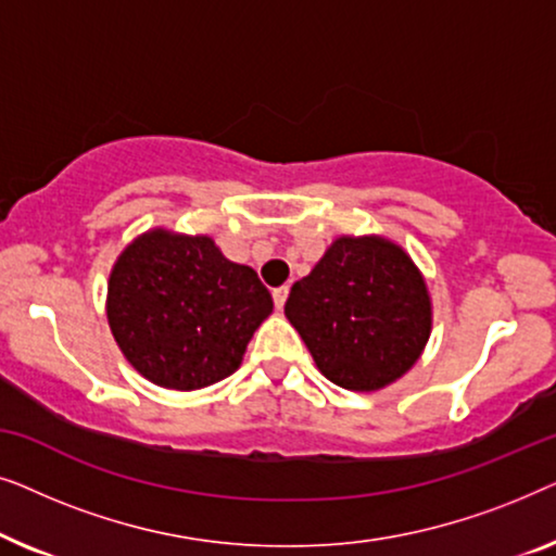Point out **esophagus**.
<instances>
[{"mask_svg":"<svg viewBox=\"0 0 556 556\" xmlns=\"http://www.w3.org/2000/svg\"><path fill=\"white\" fill-rule=\"evenodd\" d=\"M286 299H288V286H280L273 291V301H276V308L280 311L286 306Z\"/></svg>","mask_w":556,"mask_h":556,"instance_id":"1","label":"esophagus"}]
</instances>
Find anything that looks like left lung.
<instances>
[{
  "mask_svg": "<svg viewBox=\"0 0 556 556\" xmlns=\"http://www.w3.org/2000/svg\"><path fill=\"white\" fill-rule=\"evenodd\" d=\"M286 318L326 379L352 392H377L422 356L432 301L405 248L384 235H341L293 283Z\"/></svg>",
  "mask_w": 556,
  "mask_h": 556,
  "instance_id": "1",
  "label": "left lung"
}]
</instances>
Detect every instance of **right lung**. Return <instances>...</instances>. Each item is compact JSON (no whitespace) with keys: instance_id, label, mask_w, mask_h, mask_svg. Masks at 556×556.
Wrapping results in <instances>:
<instances>
[{"instance_id":"right-lung-1","label":"right lung","mask_w":556,"mask_h":556,"mask_svg":"<svg viewBox=\"0 0 556 556\" xmlns=\"http://www.w3.org/2000/svg\"><path fill=\"white\" fill-rule=\"evenodd\" d=\"M273 299L210 235L141 232L111 268L105 316L126 362L164 390L192 392L242 364Z\"/></svg>"}]
</instances>
